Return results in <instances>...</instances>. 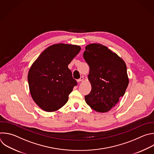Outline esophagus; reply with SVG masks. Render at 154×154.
Returning <instances> with one entry per match:
<instances>
[{
    "mask_svg": "<svg viewBox=\"0 0 154 154\" xmlns=\"http://www.w3.org/2000/svg\"><path fill=\"white\" fill-rule=\"evenodd\" d=\"M83 79H84V78H83V77H81L79 79L77 80V82H79H79H82V81L83 80Z\"/></svg>",
    "mask_w": 154,
    "mask_h": 154,
    "instance_id": "1",
    "label": "esophagus"
}]
</instances>
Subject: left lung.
Here are the masks:
<instances>
[{"mask_svg":"<svg viewBox=\"0 0 154 154\" xmlns=\"http://www.w3.org/2000/svg\"><path fill=\"white\" fill-rule=\"evenodd\" d=\"M83 58L89 67L91 92L86 103L98 112H107L123 97L129 85L126 65L106 46L91 43L85 47Z\"/></svg>","mask_w":154,"mask_h":154,"instance_id":"1","label":"left lung"}]
</instances>
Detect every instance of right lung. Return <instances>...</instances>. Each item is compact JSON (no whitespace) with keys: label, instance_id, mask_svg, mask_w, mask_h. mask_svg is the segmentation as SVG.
Here are the masks:
<instances>
[{"label":"right lung","instance_id":"add662e5","mask_svg":"<svg viewBox=\"0 0 154 154\" xmlns=\"http://www.w3.org/2000/svg\"><path fill=\"white\" fill-rule=\"evenodd\" d=\"M79 45L57 43L46 48L30 67L28 81L34 101L42 109L54 112L68 100L77 82L68 66L79 54Z\"/></svg>","mask_w":154,"mask_h":154}]
</instances>
